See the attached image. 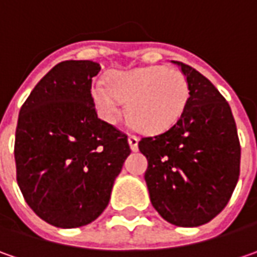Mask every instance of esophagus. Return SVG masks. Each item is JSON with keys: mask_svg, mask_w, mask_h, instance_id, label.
Returning a JSON list of instances; mask_svg holds the SVG:
<instances>
[{"mask_svg": "<svg viewBox=\"0 0 257 257\" xmlns=\"http://www.w3.org/2000/svg\"><path fill=\"white\" fill-rule=\"evenodd\" d=\"M128 142H129V147H131V150L134 151H138V137H135V135H128Z\"/></svg>", "mask_w": 257, "mask_h": 257, "instance_id": "obj_1", "label": "esophagus"}]
</instances>
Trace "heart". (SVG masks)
Here are the masks:
<instances>
[{
	"label": "heart",
	"instance_id": "obj_1",
	"mask_svg": "<svg viewBox=\"0 0 257 257\" xmlns=\"http://www.w3.org/2000/svg\"><path fill=\"white\" fill-rule=\"evenodd\" d=\"M92 99L99 116L117 123L126 112L131 122L148 135L171 129L184 115L190 99V86L181 72L162 66L138 67L113 73L107 83L92 87Z\"/></svg>",
	"mask_w": 257,
	"mask_h": 257
}]
</instances>
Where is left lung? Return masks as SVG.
I'll list each match as a JSON object with an SVG mask.
<instances>
[{
  "label": "left lung",
  "mask_w": 257,
  "mask_h": 257,
  "mask_svg": "<svg viewBox=\"0 0 257 257\" xmlns=\"http://www.w3.org/2000/svg\"><path fill=\"white\" fill-rule=\"evenodd\" d=\"M175 63L190 86L184 115L164 134L142 138L145 183L164 220L197 227L229 203L240 174V144L229 103L195 69Z\"/></svg>",
  "instance_id": "left-lung-1"
}]
</instances>
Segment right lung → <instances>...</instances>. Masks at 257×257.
Returning <instances> with one entry per match:
<instances>
[{"instance_id":"add662e5","label":"right lung","mask_w":257,"mask_h":257,"mask_svg":"<svg viewBox=\"0 0 257 257\" xmlns=\"http://www.w3.org/2000/svg\"><path fill=\"white\" fill-rule=\"evenodd\" d=\"M99 70L92 60L59 63L20 109L18 187L31 210L56 227L99 217L131 154L128 137L97 117L90 89Z\"/></svg>"}]
</instances>
